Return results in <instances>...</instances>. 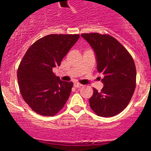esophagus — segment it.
Instances as JSON below:
<instances>
[{
  "instance_id": "34e87169",
  "label": "esophagus",
  "mask_w": 151,
  "mask_h": 151,
  "mask_svg": "<svg viewBox=\"0 0 151 151\" xmlns=\"http://www.w3.org/2000/svg\"><path fill=\"white\" fill-rule=\"evenodd\" d=\"M74 86L75 87V88H80V87L83 86V85H81V84L78 83H74Z\"/></svg>"
}]
</instances>
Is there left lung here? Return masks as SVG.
Returning a JSON list of instances; mask_svg holds the SVG:
<instances>
[{"label":"left lung","mask_w":151,"mask_h":151,"mask_svg":"<svg viewBox=\"0 0 151 151\" xmlns=\"http://www.w3.org/2000/svg\"><path fill=\"white\" fill-rule=\"evenodd\" d=\"M96 56L97 68L103 73L104 86L94 88L89 99L90 107L98 115L112 117L127 107L136 88V70L134 61L120 42L109 35L83 33Z\"/></svg>","instance_id":"obj_1"}]
</instances>
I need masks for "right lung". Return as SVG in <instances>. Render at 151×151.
I'll use <instances>...</instances> for the list:
<instances>
[{
    "mask_svg": "<svg viewBox=\"0 0 151 151\" xmlns=\"http://www.w3.org/2000/svg\"><path fill=\"white\" fill-rule=\"evenodd\" d=\"M80 36L50 34L32 45L18 66L17 77L25 102L36 113L56 115L68 99L73 83L63 81L53 74V68L77 42Z\"/></svg>",
    "mask_w": 151,
    "mask_h": 151,
    "instance_id": "right-lung-1",
    "label": "right lung"
}]
</instances>
